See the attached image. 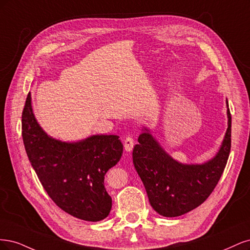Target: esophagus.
Returning a JSON list of instances; mask_svg holds the SVG:
<instances>
[{"instance_id": "34e87169", "label": "esophagus", "mask_w": 250, "mask_h": 250, "mask_svg": "<svg viewBox=\"0 0 250 250\" xmlns=\"http://www.w3.org/2000/svg\"><path fill=\"white\" fill-rule=\"evenodd\" d=\"M125 149L128 152V151H132L133 148H134V139L131 138V137H127V138H125Z\"/></svg>"}]
</instances>
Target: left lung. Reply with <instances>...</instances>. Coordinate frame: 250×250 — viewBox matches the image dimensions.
<instances>
[{
	"label": "left lung",
	"mask_w": 250,
	"mask_h": 250,
	"mask_svg": "<svg viewBox=\"0 0 250 250\" xmlns=\"http://www.w3.org/2000/svg\"><path fill=\"white\" fill-rule=\"evenodd\" d=\"M228 128L216 155L204 163H182L161 146L149 127L142 125L133 163L149 204L164 217H178L200 206L220 180L230 150L231 117L227 100Z\"/></svg>",
	"instance_id": "obj_1"
}]
</instances>
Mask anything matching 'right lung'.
<instances>
[{
	"label": "right lung",
	"mask_w": 250,
	"mask_h": 250,
	"mask_svg": "<svg viewBox=\"0 0 250 250\" xmlns=\"http://www.w3.org/2000/svg\"><path fill=\"white\" fill-rule=\"evenodd\" d=\"M21 128L30 163L54 203L85 221L106 218L112 198L104 180L123 156L119 136L96 134L78 141L56 139L38 124L30 92L22 111Z\"/></svg>",
	"instance_id": "obj_1"
}]
</instances>
